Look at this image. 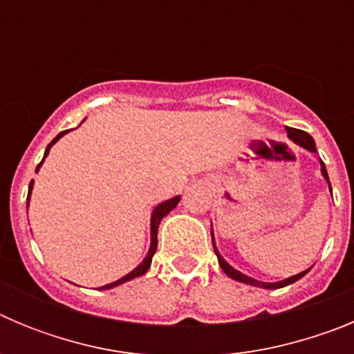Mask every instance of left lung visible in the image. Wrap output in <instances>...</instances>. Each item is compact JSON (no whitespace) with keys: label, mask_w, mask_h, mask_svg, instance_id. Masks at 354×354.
I'll list each match as a JSON object with an SVG mask.
<instances>
[{"label":"left lung","mask_w":354,"mask_h":354,"mask_svg":"<svg viewBox=\"0 0 354 354\" xmlns=\"http://www.w3.org/2000/svg\"><path fill=\"white\" fill-rule=\"evenodd\" d=\"M286 129H287V134H289L290 140H294V142L298 143V145H301L303 149L310 150V152H315V143H314V140H312L310 134L305 133V131H301V129H294V127H286ZM321 171H323L324 179H326L328 184H330V179H328V174H326V167H324L323 161H321ZM330 189H331V186H330ZM212 246H214V237H212ZM214 252H216V257H218V262H220V266H221V270L225 271V274H228V277L234 278V280H237V282L248 283V286H255V287H264V289H280V287H286V286H289V283H294L296 280H299L301 277H305V274L310 271V268H308V270L303 271V273L294 274V277L287 278V280H282V282H274V283L259 282V280H255V278L246 277V274H243V273H239L237 270H234L230 264H227V262L220 257V253H218L216 246H214Z\"/></svg>","instance_id":"8db88e82"}]
</instances>
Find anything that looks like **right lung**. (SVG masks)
Wrapping results in <instances>:
<instances>
[{
    "instance_id": "1",
    "label": "right lung",
    "mask_w": 354,
    "mask_h": 354,
    "mask_svg": "<svg viewBox=\"0 0 354 354\" xmlns=\"http://www.w3.org/2000/svg\"><path fill=\"white\" fill-rule=\"evenodd\" d=\"M65 133H68V131H62V133L58 134V136H56V138L53 140L51 143H49L48 149H46V154H44V158H46V156L49 154V149H51L53 143L58 142V140H60ZM42 161H44V159H42ZM42 161L39 162V167H37L35 171H39V168H40V165H42ZM31 187H33V180H31V183H30V189H28V195H30V193H31ZM28 200H30V196H28ZM179 200H180V196H175V198L167 200V202H162V204H159L158 207L154 209V212H152V221H150V236H152V243H150L149 255H147V257H145V261H143L142 264H140L138 268H136V270L131 271L129 274H126V277L120 278V280H117V282L108 283V286L101 287V289H111V287H117V286H120V283L127 282V280H133V278L142 277V274L147 273V270H149V268H150V262H152V257H154L156 250H158V227H159V221H161L162 218H165V216H167L168 212H170L171 209L175 207V205L179 204Z\"/></svg>"
}]
</instances>
